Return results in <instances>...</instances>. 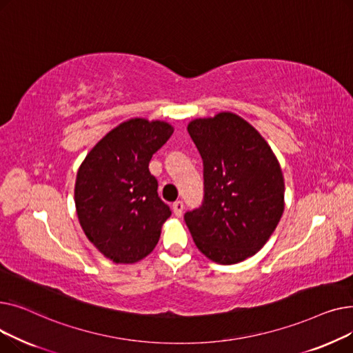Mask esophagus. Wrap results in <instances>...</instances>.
Listing matches in <instances>:
<instances>
[{"mask_svg": "<svg viewBox=\"0 0 353 353\" xmlns=\"http://www.w3.org/2000/svg\"><path fill=\"white\" fill-rule=\"evenodd\" d=\"M183 209H184V205H183L181 200H176V201L173 203V212H174V214H176L177 217H180V216L183 214Z\"/></svg>", "mask_w": 353, "mask_h": 353, "instance_id": "obj_1", "label": "esophagus"}]
</instances>
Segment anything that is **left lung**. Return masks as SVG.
<instances>
[{
    "label": "left lung",
    "mask_w": 353,
    "mask_h": 353,
    "mask_svg": "<svg viewBox=\"0 0 353 353\" xmlns=\"http://www.w3.org/2000/svg\"><path fill=\"white\" fill-rule=\"evenodd\" d=\"M188 132L203 160L205 196L184 221L210 261L242 262L265 246L283 214L281 164L261 133L229 111L196 119Z\"/></svg>",
    "instance_id": "left-lung-1"
}]
</instances>
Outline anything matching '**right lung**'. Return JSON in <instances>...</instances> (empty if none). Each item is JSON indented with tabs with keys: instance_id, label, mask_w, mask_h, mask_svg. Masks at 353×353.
<instances>
[{
	"instance_id": "1",
	"label": "right lung",
	"mask_w": 353,
	"mask_h": 353,
	"mask_svg": "<svg viewBox=\"0 0 353 353\" xmlns=\"http://www.w3.org/2000/svg\"><path fill=\"white\" fill-rule=\"evenodd\" d=\"M172 134L165 121L127 120L92 147L80 165L74 189L80 225L110 261L136 263L159 242L172 210L159 197L148 163Z\"/></svg>"
}]
</instances>
